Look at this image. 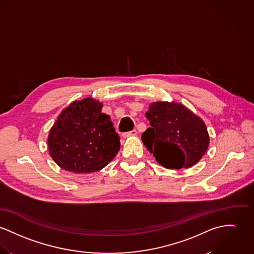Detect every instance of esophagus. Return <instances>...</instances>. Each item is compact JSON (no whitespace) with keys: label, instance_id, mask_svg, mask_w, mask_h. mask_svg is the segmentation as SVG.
Returning <instances> with one entry per match:
<instances>
[{"label":"esophagus","instance_id":"34e87169","mask_svg":"<svg viewBox=\"0 0 254 254\" xmlns=\"http://www.w3.org/2000/svg\"><path fill=\"white\" fill-rule=\"evenodd\" d=\"M136 134V130H135V129H133V130H131V131H128V132H125V133H123V137H124V138H127V137L135 136Z\"/></svg>","mask_w":254,"mask_h":254}]
</instances>
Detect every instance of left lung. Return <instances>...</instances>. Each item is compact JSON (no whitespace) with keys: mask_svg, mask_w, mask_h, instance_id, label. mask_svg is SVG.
I'll use <instances>...</instances> for the list:
<instances>
[{"mask_svg":"<svg viewBox=\"0 0 254 254\" xmlns=\"http://www.w3.org/2000/svg\"><path fill=\"white\" fill-rule=\"evenodd\" d=\"M146 117L151 127L142 133V142L163 167H191L207 152L210 143L207 127L185 105L175 101L153 102Z\"/></svg>","mask_w":254,"mask_h":254,"instance_id":"8db88e82","label":"left lung"}]
</instances>
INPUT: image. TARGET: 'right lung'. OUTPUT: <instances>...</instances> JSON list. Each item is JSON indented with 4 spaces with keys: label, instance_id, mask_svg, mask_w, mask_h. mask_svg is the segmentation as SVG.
I'll return each mask as SVG.
<instances>
[{
    "label": "right lung",
    "instance_id": "obj_1",
    "mask_svg": "<svg viewBox=\"0 0 254 254\" xmlns=\"http://www.w3.org/2000/svg\"><path fill=\"white\" fill-rule=\"evenodd\" d=\"M93 98L72 101L63 109L48 134V151L66 171L86 174L101 170L118 154L121 144L111 118Z\"/></svg>",
    "mask_w": 254,
    "mask_h": 254
}]
</instances>
